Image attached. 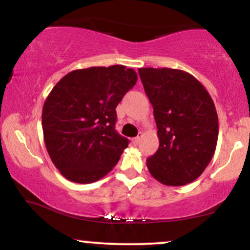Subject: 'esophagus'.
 Returning a JSON list of instances; mask_svg holds the SVG:
<instances>
[{
  "mask_svg": "<svg viewBox=\"0 0 250 250\" xmlns=\"http://www.w3.org/2000/svg\"><path fill=\"white\" fill-rule=\"evenodd\" d=\"M140 140H141V135H139V137H137V138H134L133 139V145L134 146H138L139 144H140Z\"/></svg>",
  "mask_w": 250,
  "mask_h": 250,
  "instance_id": "34e87169",
  "label": "esophagus"
}]
</instances>
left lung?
Returning <instances> with one entry per match:
<instances>
[{
	"instance_id": "8db88e82",
	"label": "left lung",
	"mask_w": 250,
	"mask_h": 250,
	"mask_svg": "<svg viewBox=\"0 0 250 250\" xmlns=\"http://www.w3.org/2000/svg\"><path fill=\"white\" fill-rule=\"evenodd\" d=\"M154 108L160 147L147 158L149 172L167 186L197 179L215 154L218 116L211 96L192 74L176 69H139Z\"/></svg>"
}]
</instances>
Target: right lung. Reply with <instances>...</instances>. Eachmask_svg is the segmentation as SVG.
Segmentation results:
<instances>
[{
    "label": "right lung",
    "instance_id": "obj_1",
    "mask_svg": "<svg viewBox=\"0 0 250 250\" xmlns=\"http://www.w3.org/2000/svg\"><path fill=\"white\" fill-rule=\"evenodd\" d=\"M124 65L74 70L56 83L42 109L48 154L73 183L101 179L117 164L128 139L116 131V106L137 83Z\"/></svg>",
    "mask_w": 250,
    "mask_h": 250
}]
</instances>
